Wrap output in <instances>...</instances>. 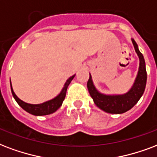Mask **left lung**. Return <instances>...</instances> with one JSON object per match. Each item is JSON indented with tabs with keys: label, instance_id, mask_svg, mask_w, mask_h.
<instances>
[{
	"label": "left lung",
	"instance_id": "8db88e82",
	"mask_svg": "<svg viewBox=\"0 0 157 157\" xmlns=\"http://www.w3.org/2000/svg\"><path fill=\"white\" fill-rule=\"evenodd\" d=\"M132 42L134 46L135 51L139 57L140 63L139 69H138L135 82L128 92L124 94H115V95L101 94L94 87L93 81H92L91 76L90 74V78L87 81V88H88L90 94L96 106L107 113H123L131 109L140 100V98L142 97L145 90L146 84H147V71H146L145 60H144L143 55L138 49L136 42L133 39H132Z\"/></svg>",
	"mask_w": 157,
	"mask_h": 157
}]
</instances>
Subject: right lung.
Masks as SVG:
<instances>
[{
	"instance_id": "add662e5",
	"label": "right lung",
	"mask_w": 157,
	"mask_h": 157,
	"mask_svg": "<svg viewBox=\"0 0 157 157\" xmlns=\"http://www.w3.org/2000/svg\"><path fill=\"white\" fill-rule=\"evenodd\" d=\"M74 77H75V75L71 76L70 78L66 81L64 87L62 90V91L60 92V94L57 96H56L54 99L48 100V101H46V102L44 103H42V104H39V105H31V104H28V103L24 102L23 100H20L16 96V94H15V92L12 89L11 83H10L12 94H13V97L15 98V100H16V102L19 104V105L23 109H25L26 112H28V113L36 116L48 115V114H50V113H54L55 111H57L62 106L63 100H64L66 97V93H67L68 86H69V84L71 83V81H72V79Z\"/></svg>"
}]
</instances>
